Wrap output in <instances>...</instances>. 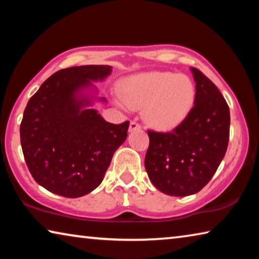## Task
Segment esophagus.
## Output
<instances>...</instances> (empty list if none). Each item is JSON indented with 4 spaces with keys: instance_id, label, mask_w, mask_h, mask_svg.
Instances as JSON below:
<instances>
[{
    "instance_id": "obj_1",
    "label": "esophagus",
    "mask_w": 259,
    "mask_h": 259,
    "mask_svg": "<svg viewBox=\"0 0 259 259\" xmlns=\"http://www.w3.org/2000/svg\"><path fill=\"white\" fill-rule=\"evenodd\" d=\"M140 128H142V126H140L136 121H131L130 122V125H129V131H130V133H131V131H134V130H138Z\"/></svg>"
}]
</instances>
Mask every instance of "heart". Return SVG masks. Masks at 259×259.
<instances>
[{
	"label": "heart",
	"instance_id": "obj_1",
	"mask_svg": "<svg viewBox=\"0 0 259 259\" xmlns=\"http://www.w3.org/2000/svg\"><path fill=\"white\" fill-rule=\"evenodd\" d=\"M121 108H144V119L157 129L176 128L190 115L195 102V85L187 75L171 72L140 73L125 78Z\"/></svg>",
	"mask_w": 259,
	"mask_h": 259
}]
</instances>
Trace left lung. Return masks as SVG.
<instances>
[{"mask_svg":"<svg viewBox=\"0 0 259 259\" xmlns=\"http://www.w3.org/2000/svg\"><path fill=\"white\" fill-rule=\"evenodd\" d=\"M191 72L196 93L190 115L171 133L148 131L147 175L157 190L172 196H187L202 190L229 145V105L199 69L192 67Z\"/></svg>","mask_w":259,"mask_h":259,"instance_id":"left-lung-1","label":"left lung"}]
</instances>
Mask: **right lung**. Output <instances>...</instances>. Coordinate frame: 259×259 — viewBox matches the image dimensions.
<instances>
[{
    "label": "right lung",
    "instance_id": "obj_1",
    "mask_svg": "<svg viewBox=\"0 0 259 259\" xmlns=\"http://www.w3.org/2000/svg\"><path fill=\"white\" fill-rule=\"evenodd\" d=\"M108 65L61 69L28 100L20 143L29 172L38 185L65 198H80L103 182L113 154L126 139L129 122L105 121L95 103L94 82L111 75Z\"/></svg>",
    "mask_w": 259,
    "mask_h": 259
}]
</instances>
